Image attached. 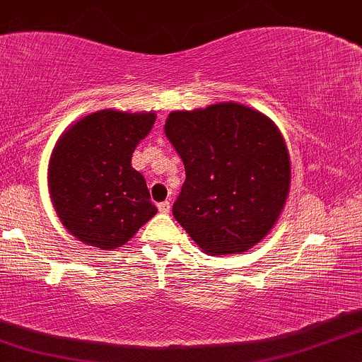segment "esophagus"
<instances>
[{"mask_svg":"<svg viewBox=\"0 0 362 362\" xmlns=\"http://www.w3.org/2000/svg\"><path fill=\"white\" fill-rule=\"evenodd\" d=\"M158 209H160V213L168 214L170 209H172V204H170L168 201H163V202H160V204H158Z\"/></svg>","mask_w":362,"mask_h":362,"instance_id":"esophagus-1","label":"esophagus"}]
</instances>
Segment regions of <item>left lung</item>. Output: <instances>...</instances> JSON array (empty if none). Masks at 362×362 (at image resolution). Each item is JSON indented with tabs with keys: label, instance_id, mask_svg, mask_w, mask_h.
I'll list each match as a JSON object with an SVG mask.
<instances>
[{
	"label": "left lung",
	"instance_id": "8db88e82",
	"mask_svg": "<svg viewBox=\"0 0 362 362\" xmlns=\"http://www.w3.org/2000/svg\"><path fill=\"white\" fill-rule=\"evenodd\" d=\"M165 132L185 167L173 218L213 255L259 243L279 218L291 180L288 148L272 120L228 102L172 112Z\"/></svg>",
	"mask_w": 362,
	"mask_h": 362
}]
</instances>
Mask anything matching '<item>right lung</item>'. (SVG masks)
I'll return each instance as SVG.
<instances>
[{
  "label": "right lung",
  "mask_w": 362,
  "mask_h": 362,
  "mask_svg": "<svg viewBox=\"0 0 362 362\" xmlns=\"http://www.w3.org/2000/svg\"><path fill=\"white\" fill-rule=\"evenodd\" d=\"M156 115L100 110L61 136L49 163L52 204L69 233L110 250L156 214L146 180L131 158Z\"/></svg>",
  "instance_id": "add662e5"
}]
</instances>
